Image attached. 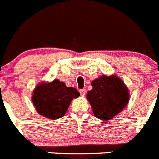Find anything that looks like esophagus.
<instances>
[{
    "instance_id": "esophagus-1",
    "label": "esophagus",
    "mask_w": 159,
    "mask_h": 159,
    "mask_svg": "<svg viewBox=\"0 0 159 159\" xmlns=\"http://www.w3.org/2000/svg\"><path fill=\"white\" fill-rule=\"evenodd\" d=\"M79 92H80V94H81V96H84V95L86 94V90H85V89H81V90H80Z\"/></svg>"
}]
</instances>
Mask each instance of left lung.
<instances>
[{"instance_id":"obj_1","label":"left lung","mask_w":159,"mask_h":159,"mask_svg":"<svg viewBox=\"0 0 159 159\" xmlns=\"http://www.w3.org/2000/svg\"><path fill=\"white\" fill-rule=\"evenodd\" d=\"M92 89L87 93L95 117L107 121L125 109L130 99L124 81L116 75H102L92 82Z\"/></svg>"}]
</instances>
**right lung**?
<instances>
[{
	"instance_id": "1",
	"label": "right lung",
	"mask_w": 159,
	"mask_h": 159,
	"mask_svg": "<svg viewBox=\"0 0 159 159\" xmlns=\"http://www.w3.org/2000/svg\"><path fill=\"white\" fill-rule=\"evenodd\" d=\"M79 95L75 88L67 87L63 81L55 79L52 82L38 84L33 91L32 100L38 113L57 120L64 116L72 99Z\"/></svg>"
}]
</instances>
